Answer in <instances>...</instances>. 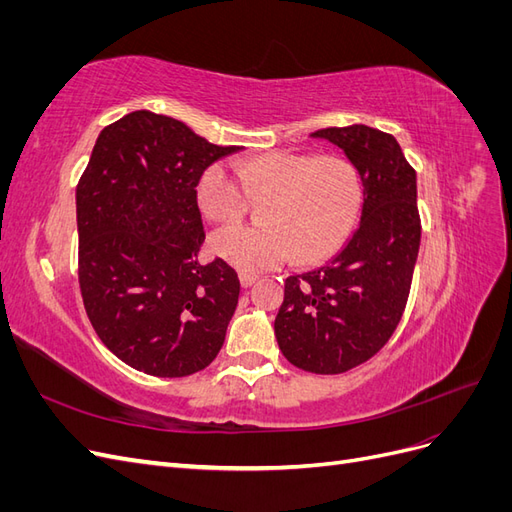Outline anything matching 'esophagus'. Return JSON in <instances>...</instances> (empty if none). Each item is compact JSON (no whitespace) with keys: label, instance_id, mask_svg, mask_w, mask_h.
I'll use <instances>...</instances> for the list:
<instances>
[{"label":"esophagus","instance_id":"esophagus-1","mask_svg":"<svg viewBox=\"0 0 512 512\" xmlns=\"http://www.w3.org/2000/svg\"><path fill=\"white\" fill-rule=\"evenodd\" d=\"M239 280H241L243 288H250V286H254L258 282V275H254V273H239Z\"/></svg>","mask_w":512,"mask_h":512}]
</instances>
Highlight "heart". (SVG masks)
I'll use <instances>...</instances> for the list:
<instances>
[{
	"mask_svg": "<svg viewBox=\"0 0 512 512\" xmlns=\"http://www.w3.org/2000/svg\"><path fill=\"white\" fill-rule=\"evenodd\" d=\"M198 205L213 222H235L252 194L271 196L267 224L226 226L211 237V252L247 273L273 269L297 254L316 262L335 254L359 220L363 183L344 156L267 151L211 164L198 181Z\"/></svg>",
	"mask_w": 512,
	"mask_h": 512,
	"instance_id": "obj_1",
	"label": "heart"
}]
</instances>
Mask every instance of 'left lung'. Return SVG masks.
<instances>
[{"label": "left lung", "instance_id": "obj_1", "mask_svg": "<svg viewBox=\"0 0 512 512\" xmlns=\"http://www.w3.org/2000/svg\"><path fill=\"white\" fill-rule=\"evenodd\" d=\"M312 136L344 149L359 170L361 224L327 265L288 277L275 337L299 369L344 374L389 342L404 316L421 247L416 173L393 134L363 123Z\"/></svg>", "mask_w": 512, "mask_h": 512}]
</instances>
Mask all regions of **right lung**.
Here are the masks:
<instances>
[{
  "label": "right lung",
  "instance_id": "add662e5",
  "mask_svg": "<svg viewBox=\"0 0 512 512\" xmlns=\"http://www.w3.org/2000/svg\"><path fill=\"white\" fill-rule=\"evenodd\" d=\"M235 151L134 111L100 132L76 185L85 312L102 344L149 376L196 374L224 346L241 284L222 258L200 265L196 185Z\"/></svg>",
  "mask_w": 512,
  "mask_h": 512
}]
</instances>
